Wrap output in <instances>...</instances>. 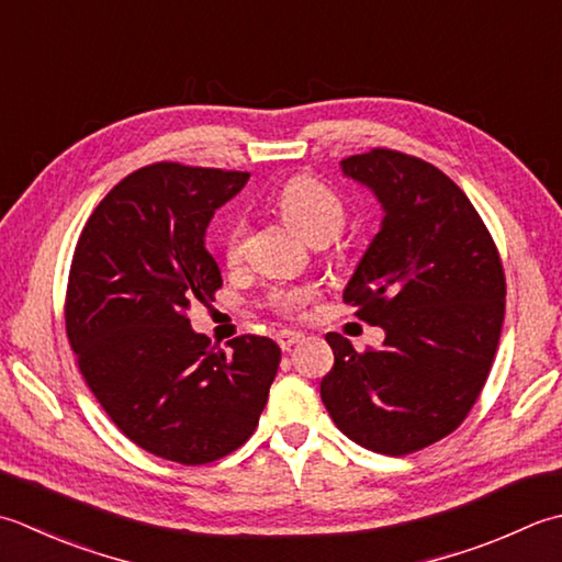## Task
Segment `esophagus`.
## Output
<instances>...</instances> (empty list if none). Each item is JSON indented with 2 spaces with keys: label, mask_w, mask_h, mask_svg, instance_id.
Segmentation results:
<instances>
[{
  "label": "esophagus",
  "mask_w": 562,
  "mask_h": 562,
  "mask_svg": "<svg viewBox=\"0 0 562 562\" xmlns=\"http://www.w3.org/2000/svg\"><path fill=\"white\" fill-rule=\"evenodd\" d=\"M274 338H278V346H280L282 350H290L294 344H300V340H302L304 336H302L300 331H280Z\"/></svg>",
  "instance_id": "1"
}]
</instances>
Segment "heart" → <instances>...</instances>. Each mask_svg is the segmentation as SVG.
Masks as SVG:
<instances>
[{
	"instance_id": "heart-1",
	"label": "heart",
	"mask_w": 562,
	"mask_h": 562,
	"mask_svg": "<svg viewBox=\"0 0 562 562\" xmlns=\"http://www.w3.org/2000/svg\"><path fill=\"white\" fill-rule=\"evenodd\" d=\"M274 202H278L284 222L316 246L334 240L344 231L348 218L344 200H340L331 187L324 184L322 180L310 178V175H300V178L284 182ZM248 218L244 214H236L226 224L222 236L224 258L228 262H238L244 258ZM312 288H274L270 292V306L278 314L292 316L312 300Z\"/></svg>"
}]
</instances>
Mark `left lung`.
I'll use <instances>...</instances> for the list:
<instances>
[{"instance_id":"obj_1","label":"left lung","mask_w":562,"mask_h":562,"mask_svg":"<svg viewBox=\"0 0 562 562\" xmlns=\"http://www.w3.org/2000/svg\"><path fill=\"white\" fill-rule=\"evenodd\" d=\"M384 218L344 292L356 316L384 328L362 353L326 334L334 368L322 402L350 441L409 456L465 422L492 370L507 280L497 244L465 192L436 165L392 148L340 160Z\"/></svg>"}]
</instances>
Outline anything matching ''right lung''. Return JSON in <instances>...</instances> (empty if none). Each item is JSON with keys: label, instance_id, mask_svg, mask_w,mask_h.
I'll use <instances>...</instances> for the list:
<instances>
[{"label": "right lung", "instance_id": "right-lung-1", "mask_svg": "<svg viewBox=\"0 0 562 562\" xmlns=\"http://www.w3.org/2000/svg\"><path fill=\"white\" fill-rule=\"evenodd\" d=\"M248 178L146 165L97 204L72 252L65 331L77 368L119 431L172 463H214L244 446L278 375L274 340L246 334L222 350L187 318L222 290L204 234Z\"/></svg>", "mask_w": 562, "mask_h": 562}]
</instances>
